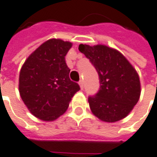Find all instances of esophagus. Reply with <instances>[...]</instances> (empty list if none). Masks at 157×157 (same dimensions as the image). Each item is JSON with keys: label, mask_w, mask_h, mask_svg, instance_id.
Masks as SVG:
<instances>
[{"label": "esophagus", "mask_w": 157, "mask_h": 157, "mask_svg": "<svg viewBox=\"0 0 157 157\" xmlns=\"http://www.w3.org/2000/svg\"><path fill=\"white\" fill-rule=\"evenodd\" d=\"M79 85H80V88L82 90L83 89V81L82 80H81L80 82H79Z\"/></svg>", "instance_id": "34e87169"}]
</instances>
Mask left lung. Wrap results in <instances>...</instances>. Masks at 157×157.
Masks as SVG:
<instances>
[{
    "label": "left lung",
    "instance_id": "obj_1",
    "mask_svg": "<svg viewBox=\"0 0 157 157\" xmlns=\"http://www.w3.org/2000/svg\"><path fill=\"white\" fill-rule=\"evenodd\" d=\"M78 49L94 66L99 77L98 92L88 98L92 114L106 123L125 118L140 96L137 71L120 51L106 45L80 44Z\"/></svg>",
    "mask_w": 157,
    "mask_h": 157
}]
</instances>
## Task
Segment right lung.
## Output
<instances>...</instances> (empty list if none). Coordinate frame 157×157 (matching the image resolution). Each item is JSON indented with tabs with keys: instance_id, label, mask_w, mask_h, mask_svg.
Returning <instances> with one entry per match:
<instances>
[{
	"instance_id": "1",
	"label": "right lung",
	"mask_w": 157,
	"mask_h": 157,
	"mask_svg": "<svg viewBox=\"0 0 157 157\" xmlns=\"http://www.w3.org/2000/svg\"><path fill=\"white\" fill-rule=\"evenodd\" d=\"M72 42L50 39L25 59L19 73L18 90L31 114L45 122H52L67 109L78 83L69 78L65 57Z\"/></svg>"
}]
</instances>
